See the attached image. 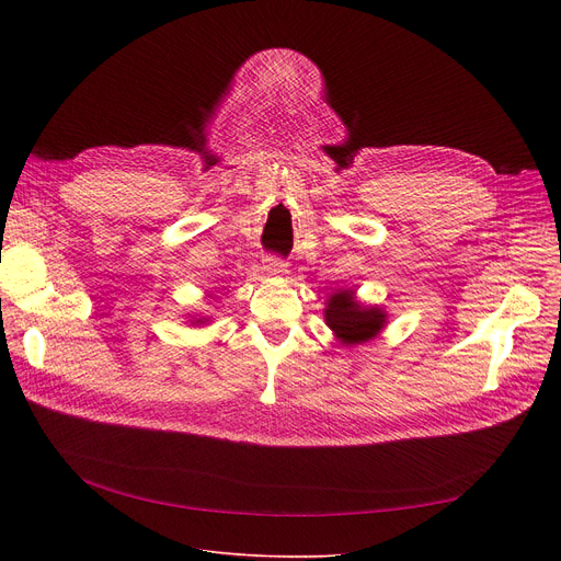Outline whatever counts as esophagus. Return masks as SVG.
Instances as JSON below:
<instances>
[{
  "mask_svg": "<svg viewBox=\"0 0 561 561\" xmlns=\"http://www.w3.org/2000/svg\"><path fill=\"white\" fill-rule=\"evenodd\" d=\"M263 271L268 275H286V261L279 256H265L263 259Z\"/></svg>",
  "mask_w": 561,
  "mask_h": 561,
  "instance_id": "34e87169",
  "label": "esophagus"
}]
</instances>
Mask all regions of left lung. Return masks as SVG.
Listing matches in <instances>:
<instances>
[{
  "label": "left lung",
  "mask_w": 561,
  "mask_h": 561,
  "mask_svg": "<svg viewBox=\"0 0 561 561\" xmlns=\"http://www.w3.org/2000/svg\"><path fill=\"white\" fill-rule=\"evenodd\" d=\"M325 322L341 345H357L377 336L387 325V311L362 305L355 290L334 293L325 307Z\"/></svg>",
  "instance_id": "obj_1"
}]
</instances>
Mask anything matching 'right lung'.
Here are the masks:
<instances>
[{
	"instance_id": "add662e5",
	"label": "right lung",
	"mask_w": 561,
	"mask_h": 561,
	"mask_svg": "<svg viewBox=\"0 0 561 561\" xmlns=\"http://www.w3.org/2000/svg\"><path fill=\"white\" fill-rule=\"evenodd\" d=\"M202 322H206V318H197V320H195V325H202Z\"/></svg>"
}]
</instances>
